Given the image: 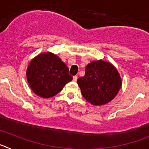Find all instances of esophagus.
Returning <instances> with one entry per match:
<instances>
[{
  "mask_svg": "<svg viewBox=\"0 0 149 149\" xmlns=\"http://www.w3.org/2000/svg\"><path fill=\"white\" fill-rule=\"evenodd\" d=\"M77 75H74L73 77V81H77Z\"/></svg>",
  "mask_w": 149,
  "mask_h": 149,
  "instance_id": "esophagus-1",
  "label": "esophagus"
}]
</instances>
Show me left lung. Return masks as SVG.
Masks as SVG:
<instances>
[{
    "instance_id": "1",
    "label": "left lung",
    "mask_w": 149,
    "mask_h": 149,
    "mask_svg": "<svg viewBox=\"0 0 149 149\" xmlns=\"http://www.w3.org/2000/svg\"><path fill=\"white\" fill-rule=\"evenodd\" d=\"M84 98L93 105L110 102L119 92L122 81L118 71L110 63L103 60L88 64L85 75L77 79Z\"/></svg>"
}]
</instances>
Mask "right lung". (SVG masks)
<instances>
[{"mask_svg":"<svg viewBox=\"0 0 149 149\" xmlns=\"http://www.w3.org/2000/svg\"><path fill=\"white\" fill-rule=\"evenodd\" d=\"M27 78L36 94L48 98L60 93L73 77L60 57L51 53H45L38 55L30 62Z\"/></svg>","mask_w":149,"mask_h":149,"instance_id":"1","label":"right lung"}]
</instances>
